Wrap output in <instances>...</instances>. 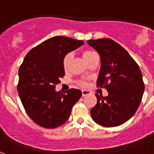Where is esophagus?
<instances>
[{"instance_id":"obj_1","label":"esophagus","mask_w":154,"mask_h":154,"mask_svg":"<svg viewBox=\"0 0 154 154\" xmlns=\"http://www.w3.org/2000/svg\"><path fill=\"white\" fill-rule=\"evenodd\" d=\"M89 94H90V92L88 91H86V90H83L82 91V96H85V95H89Z\"/></svg>"}]
</instances>
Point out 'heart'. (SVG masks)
<instances>
[{
	"mask_svg": "<svg viewBox=\"0 0 154 154\" xmlns=\"http://www.w3.org/2000/svg\"><path fill=\"white\" fill-rule=\"evenodd\" d=\"M81 55L83 57L84 60L86 62L88 65H90L91 63H92L94 60L98 59V55L95 51H91V50H88V49H85V50H82L81 51ZM71 59H72V55L68 53L66 55L63 57V70L65 72H67L69 70V65H70ZM75 83L77 86L81 88H85L87 87L88 83L85 81L83 80H77V81H75Z\"/></svg>",
	"mask_w": 154,
	"mask_h": 154,
	"instance_id": "1",
	"label": "heart"
}]
</instances>
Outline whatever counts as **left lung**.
Returning a JSON list of instances; mask_svg holds the SVG:
<instances>
[{
    "label": "left lung",
    "instance_id": "left-lung-1",
    "mask_svg": "<svg viewBox=\"0 0 154 154\" xmlns=\"http://www.w3.org/2000/svg\"><path fill=\"white\" fill-rule=\"evenodd\" d=\"M88 44L101 57L97 87L108 91L106 97L95 94L97 103L91 116L104 127L119 126L133 117L140 105L145 88L142 72L128 52L113 40H89Z\"/></svg>",
    "mask_w": 154,
    "mask_h": 154
}]
</instances>
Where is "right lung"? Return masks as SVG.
Instances as JSON below:
<instances>
[{
  "mask_svg": "<svg viewBox=\"0 0 154 154\" xmlns=\"http://www.w3.org/2000/svg\"><path fill=\"white\" fill-rule=\"evenodd\" d=\"M83 41L57 36L46 40L27 53L19 69L17 90L31 120L41 127L55 128L66 122L71 109L81 97L80 90L56 92L64 77L63 59Z\"/></svg>",
  "mask_w": 154,
  "mask_h": 154,
  "instance_id": "obj_1",
  "label": "right lung"
}]
</instances>
